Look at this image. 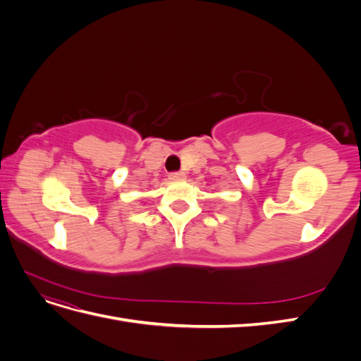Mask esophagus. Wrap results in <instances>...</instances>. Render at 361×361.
Wrapping results in <instances>:
<instances>
[{
    "label": "esophagus",
    "mask_w": 361,
    "mask_h": 361,
    "mask_svg": "<svg viewBox=\"0 0 361 361\" xmlns=\"http://www.w3.org/2000/svg\"><path fill=\"white\" fill-rule=\"evenodd\" d=\"M185 178V173L182 171H173L169 174V179L170 180H179V179H183Z\"/></svg>",
    "instance_id": "esophagus-1"
}]
</instances>
